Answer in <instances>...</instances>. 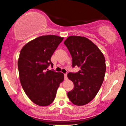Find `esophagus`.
<instances>
[{"label":"esophagus","instance_id":"34e87169","mask_svg":"<svg viewBox=\"0 0 126 126\" xmlns=\"http://www.w3.org/2000/svg\"><path fill=\"white\" fill-rule=\"evenodd\" d=\"M64 79L65 80H67V74H64Z\"/></svg>","mask_w":126,"mask_h":126}]
</instances>
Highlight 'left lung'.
<instances>
[{
  "instance_id": "obj_1",
  "label": "left lung",
  "mask_w": 126,
  "mask_h": 126,
  "mask_svg": "<svg viewBox=\"0 0 126 126\" xmlns=\"http://www.w3.org/2000/svg\"><path fill=\"white\" fill-rule=\"evenodd\" d=\"M64 44L72 57V66L80 67L77 73H68L74 84L73 90L67 92L68 98L76 105H84L95 98L102 84L105 59L96 45L84 36H70Z\"/></svg>"
}]
</instances>
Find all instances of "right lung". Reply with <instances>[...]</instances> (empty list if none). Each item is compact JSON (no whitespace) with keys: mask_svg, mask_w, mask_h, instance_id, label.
Returning a JSON list of instances; mask_svg holds the SVG:
<instances>
[{"mask_svg":"<svg viewBox=\"0 0 126 126\" xmlns=\"http://www.w3.org/2000/svg\"><path fill=\"white\" fill-rule=\"evenodd\" d=\"M63 38L50 35L33 39L21 50L18 60L19 77L24 91L37 105L48 106L53 102L64 74L49 70L53 66L50 59Z\"/></svg>","mask_w":126,"mask_h":126,"instance_id":"1","label":"right lung"}]
</instances>
